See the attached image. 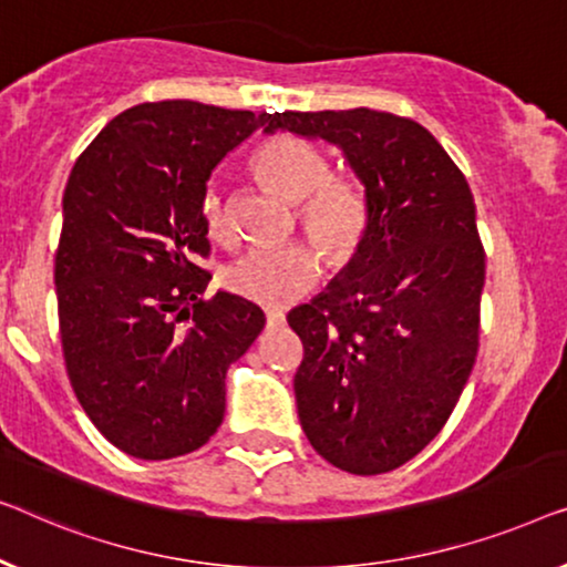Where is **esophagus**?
Returning a JSON list of instances; mask_svg holds the SVG:
<instances>
[{"mask_svg":"<svg viewBox=\"0 0 567 567\" xmlns=\"http://www.w3.org/2000/svg\"><path fill=\"white\" fill-rule=\"evenodd\" d=\"M285 326V313L280 310H267V329H280Z\"/></svg>","mask_w":567,"mask_h":567,"instance_id":"34e87169","label":"esophagus"}]
</instances>
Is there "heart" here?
I'll return each mask as SVG.
<instances>
[{"label": "heart", "mask_w": 567, "mask_h": 567, "mask_svg": "<svg viewBox=\"0 0 567 567\" xmlns=\"http://www.w3.org/2000/svg\"><path fill=\"white\" fill-rule=\"evenodd\" d=\"M254 169L285 200L298 203V226L321 246L331 265H347L360 251L370 223L367 197L354 179L331 174L329 162L316 146L298 135H275L254 154ZM203 220L215 241L228 244L234 238V223L220 195L205 197ZM321 251L306 241L249 251L228 269L226 285L230 292L261 308H285L321 280Z\"/></svg>", "instance_id": "1"}]
</instances>
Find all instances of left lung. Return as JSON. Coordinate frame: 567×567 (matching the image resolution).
<instances>
[{
  "label": "left lung",
  "instance_id": "1",
  "mask_svg": "<svg viewBox=\"0 0 567 567\" xmlns=\"http://www.w3.org/2000/svg\"><path fill=\"white\" fill-rule=\"evenodd\" d=\"M265 125L337 143L364 185L360 251L287 323L302 341L295 401L308 442L352 475L390 473L442 432L473 372L485 282L473 193L411 117L285 110Z\"/></svg>",
  "mask_w": 567,
  "mask_h": 567
}]
</instances>
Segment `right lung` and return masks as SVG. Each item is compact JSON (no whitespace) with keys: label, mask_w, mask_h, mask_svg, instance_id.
Wrapping results in <instances>:
<instances>
[{"label":"right lung","mask_w":567,"mask_h":567,"mask_svg":"<svg viewBox=\"0 0 567 567\" xmlns=\"http://www.w3.org/2000/svg\"><path fill=\"white\" fill-rule=\"evenodd\" d=\"M267 113L143 102L102 127L63 193L55 295L71 388L138 460L195 452L226 413V372L265 329L230 292L203 298L207 179Z\"/></svg>","instance_id":"1"}]
</instances>
